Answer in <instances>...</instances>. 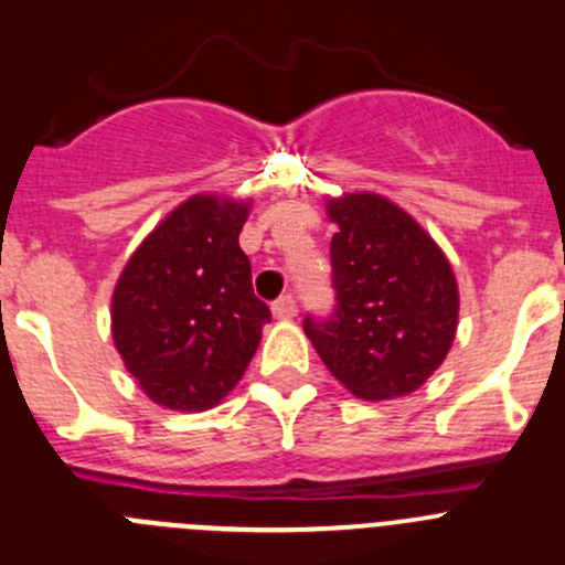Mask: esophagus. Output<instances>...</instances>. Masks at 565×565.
I'll return each mask as SVG.
<instances>
[{
  "mask_svg": "<svg viewBox=\"0 0 565 565\" xmlns=\"http://www.w3.org/2000/svg\"><path fill=\"white\" fill-rule=\"evenodd\" d=\"M273 315H276L278 320H289L298 315V300L292 298V295H281L278 300H273Z\"/></svg>",
  "mask_w": 565,
  "mask_h": 565,
  "instance_id": "34e87169",
  "label": "esophagus"
}]
</instances>
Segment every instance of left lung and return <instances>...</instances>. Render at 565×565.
Returning <instances> with one entry per match:
<instances>
[{"instance_id": "left-lung-1", "label": "left lung", "mask_w": 565, "mask_h": 565, "mask_svg": "<svg viewBox=\"0 0 565 565\" xmlns=\"http://www.w3.org/2000/svg\"><path fill=\"white\" fill-rule=\"evenodd\" d=\"M334 312L307 315L303 331L331 376L365 402L418 390L457 331L449 258L407 211L379 194L329 200Z\"/></svg>"}]
</instances>
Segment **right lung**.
I'll list each match as a JSON object with an SVG mask.
<instances>
[{
  "label": "right lung",
  "instance_id": "right-lung-1",
  "mask_svg": "<svg viewBox=\"0 0 565 565\" xmlns=\"http://www.w3.org/2000/svg\"><path fill=\"white\" fill-rule=\"evenodd\" d=\"M247 203L198 194L130 256L110 300L116 351L161 407L220 404L256 354L270 307L239 247Z\"/></svg>",
  "mask_w": 565,
  "mask_h": 565
}]
</instances>
